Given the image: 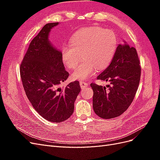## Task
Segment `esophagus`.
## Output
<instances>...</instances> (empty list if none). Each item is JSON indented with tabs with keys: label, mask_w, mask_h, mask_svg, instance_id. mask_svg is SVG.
<instances>
[{
	"label": "esophagus",
	"mask_w": 160,
	"mask_h": 160,
	"mask_svg": "<svg viewBox=\"0 0 160 160\" xmlns=\"http://www.w3.org/2000/svg\"><path fill=\"white\" fill-rule=\"evenodd\" d=\"M88 83H86V82H84V81L80 82V86L81 88H84L85 87H88Z\"/></svg>",
	"instance_id": "1"
}]
</instances>
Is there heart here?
Listing matches in <instances>:
<instances>
[{
	"label": "heart",
	"mask_w": 160,
	"mask_h": 160,
	"mask_svg": "<svg viewBox=\"0 0 160 160\" xmlns=\"http://www.w3.org/2000/svg\"><path fill=\"white\" fill-rule=\"evenodd\" d=\"M70 44L61 48V58L69 69H75L81 60L83 62L72 72L74 80H86L94 75L96 69L106 68L112 61L118 47L114 32L98 27H90L76 31L69 39Z\"/></svg>",
	"instance_id": "obj_1"
}]
</instances>
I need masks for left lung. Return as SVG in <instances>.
<instances>
[{"label": "left lung", "instance_id": "1", "mask_svg": "<svg viewBox=\"0 0 160 160\" xmlns=\"http://www.w3.org/2000/svg\"><path fill=\"white\" fill-rule=\"evenodd\" d=\"M118 45L110 65L98 79L110 82L106 87L91 83L95 113L103 119L122 115L134 99L139 83L141 67L136 49L126 42Z\"/></svg>", "mask_w": 160, "mask_h": 160}]
</instances>
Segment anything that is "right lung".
<instances>
[{"instance_id":"add662e5","label":"right lung","mask_w":160,"mask_h":160,"mask_svg":"<svg viewBox=\"0 0 160 160\" xmlns=\"http://www.w3.org/2000/svg\"><path fill=\"white\" fill-rule=\"evenodd\" d=\"M58 25L47 23L42 28L31 42L20 67L23 88L32 107L43 118L56 123L71 117L81 91L77 81L59 87L69 72L65 69L61 51L49 39L50 31Z\"/></svg>"}]
</instances>
